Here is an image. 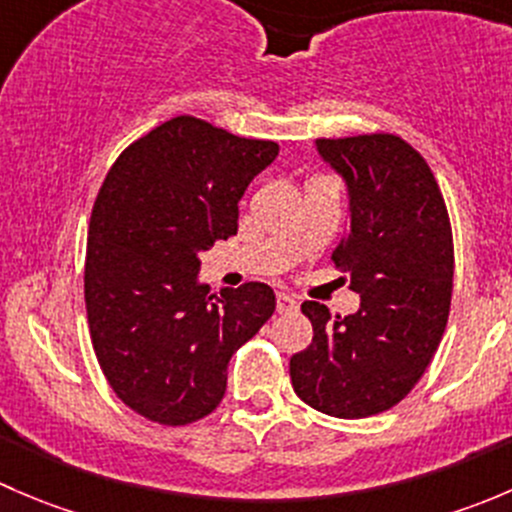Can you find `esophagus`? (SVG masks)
I'll return each instance as SVG.
<instances>
[{
  "label": "esophagus",
  "instance_id": "1",
  "mask_svg": "<svg viewBox=\"0 0 512 512\" xmlns=\"http://www.w3.org/2000/svg\"><path fill=\"white\" fill-rule=\"evenodd\" d=\"M294 309H297V302H294L289 294H285V292L277 294V312L285 314V312H294Z\"/></svg>",
  "mask_w": 512,
  "mask_h": 512
}]
</instances>
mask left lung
<instances>
[{"instance_id":"left-lung-1","label":"left lung","mask_w":512,"mask_h":512,"mask_svg":"<svg viewBox=\"0 0 512 512\" xmlns=\"http://www.w3.org/2000/svg\"><path fill=\"white\" fill-rule=\"evenodd\" d=\"M349 185L347 240L334 262L361 294L339 317L304 302L312 344L289 359L299 399L334 418L394 409L431 364L451 312L453 230L446 200L421 153L394 133L317 138Z\"/></svg>"}]
</instances>
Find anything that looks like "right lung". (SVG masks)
Listing matches in <instances>:
<instances>
[{
	"mask_svg": "<svg viewBox=\"0 0 512 512\" xmlns=\"http://www.w3.org/2000/svg\"><path fill=\"white\" fill-rule=\"evenodd\" d=\"M280 153L195 116L133 141L91 210L84 299L94 352L113 394L160 426H188L225 396L230 356L275 312L247 282L208 294L200 250L237 235V203Z\"/></svg>",
	"mask_w": 512,
	"mask_h": 512,
	"instance_id": "obj_1",
	"label": "right lung"
}]
</instances>
